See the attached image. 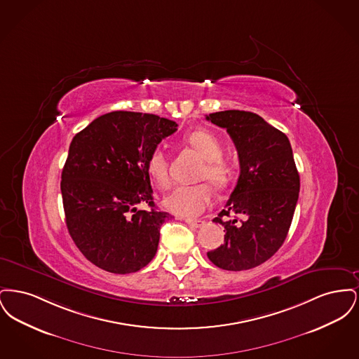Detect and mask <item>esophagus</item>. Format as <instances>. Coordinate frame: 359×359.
Listing matches in <instances>:
<instances>
[{"mask_svg":"<svg viewBox=\"0 0 359 359\" xmlns=\"http://www.w3.org/2000/svg\"><path fill=\"white\" fill-rule=\"evenodd\" d=\"M184 222L187 223L188 226L194 227V229H199L205 224V221H202V219H189V218L184 219Z\"/></svg>","mask_w":359,"mask_h":359,"instance_id":"34e87169","label":"esophagus"}]
</instances>
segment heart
I'll return each mask as SVG.
<instances>
[{
  "label": "heart",
  "instance_id": "heart-1",
  "mask_svg": "<svg viewBox=\"0 0 359 359\" xmlns=\"http://www.w3.org/2000/svg\"><path fill=\"white\" fill-rule=\"evenodd\" d=\"M188 144L203 156L205 165L201 179H207L217 188H226L234 177V165L223 157L221 138L210 130H195L186 137ZM170 161L165 151L156 147L147 158V171L160 188L170 186ZM212 202V191L205 183L173 188L164 198L163 205L176 215L196 217Z\"/></svg>",
  "mask_w": 359,
  "mask_h": 359
}]
</instances>
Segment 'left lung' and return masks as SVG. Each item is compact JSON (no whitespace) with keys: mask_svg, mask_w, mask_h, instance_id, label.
<instances>
[{"mask_svg":"<svg viewBox=\"0 0 359 359\" xmlns=\"http://www.w3.org/2000/svg\"><path fill=\"white\" fill-rule=\"evenodd\" d=\"M205 120L227 130L241 170L230 199L214 218L224 227V242L207 257L224 271L252 269L273 256L290 231L300 191L290 140L250 111L224 110Z\"/></svg>","mask_w":359,"mask_h":359,"instance_id":"8db88e82","label":"left lung"}]
</instances>
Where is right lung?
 <instances>
[{"label":"right lung","instance_id":"add662e5","mask_svg":"<svg viewBox=\"0 0 359 359\" xmlns=\"http://www.w3.org/2000/svg\"><path fill=\"white\" fill-rule=\"evenodd\" d=\"M176 130V122L154 114L111 111L72 138L60 182L66 224L95 266L126 274L152 261L171 215L154 205L147 158Z\"/></svg>","mask_w":359,"mask_h":359}]
</instances>
